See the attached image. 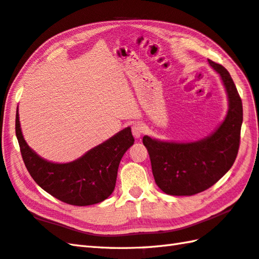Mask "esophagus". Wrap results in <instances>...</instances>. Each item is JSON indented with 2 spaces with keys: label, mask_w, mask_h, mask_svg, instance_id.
Here are the masks:
<instances>
[{
  "label": "esophagus",
  "mask_w": 259,
  "mask_h": 259,
  "mask_svg": "<svg viewBox=\"0 0 259 259\" xmlns=\"http://www.w3.org/2000/svg\"><path fill=\"white\" fill-rule=\"evenodd\" d=\"M144 133H145V128L141 123H135L133 125V135H134L135 138L139 139Z\"/></svg>",
  "instance_id": "1"
}]
</instances>
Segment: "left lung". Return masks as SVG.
<instances>
[{
  "label": "left lung",
  "instance_id": "obj_1",
  "mask_svg": "<svg viewBox=\"0 0 259 259\" xmlns=\"http://www.w3.org/2000/svg\"><path fill=\"white\" fill-rule=\"evenodd\" d=\"M221 75L228 97V111L211 135L192 142L160 141L145 136L157 186L167 195L192 196L210 188L237 157L243 123V103L228 71L208 60Z\"/></svg>",
  "mask_w": 259,
  "mask_h": 259
}]
</instances>
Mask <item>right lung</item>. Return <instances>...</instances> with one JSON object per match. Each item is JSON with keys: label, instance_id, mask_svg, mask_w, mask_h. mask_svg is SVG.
<instances>
[{"label": "right lung", "instance_id": "add662e5", "mask_svg": "<svg viewBox=\"0 0 259 259\" xmlns=\"http://www.w3.org/2000/svg\"><path fill=\"white\" fill-rule=\"evenodd\" d=\"M15 134L31 177L48 194L73 206L95 205L112 194L121 158L135 142L128 126L76 160L56 163L41 158L27 146L22 135L19 110H16Z\"/></svg>", "mask_w": 259, "mask_h": 259}]
</instances>
